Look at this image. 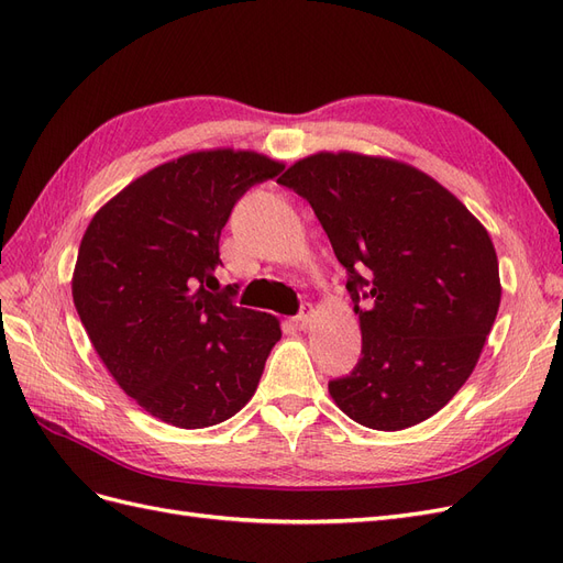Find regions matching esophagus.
Segmentation results:
<instances>
[{
    "instance_id": "1",
    "label": "esophagus",
    "mask_w": 563,
    "mask_h": 563,
    "mask_svg": "<svg viewBox=\"0 0 563 563\" xmlns=\"http://www.w3.org/2000/svg\"><path fill=\"white\" fill-rule=\"evenodd\" d=\"M312 319H314V308L308 302V305H302V312L294 319V323H296V327H298L300 331H308Z\"/></svg>"
}]
</instances>
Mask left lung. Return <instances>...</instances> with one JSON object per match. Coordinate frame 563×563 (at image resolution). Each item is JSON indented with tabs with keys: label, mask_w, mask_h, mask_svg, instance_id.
I'll return each mask as SVG.
<instances>
[{
	"label": "left lung",
	"mask_w": 563,
	"mask_h": 563,
	"mask_svg": "<svg viewBox=\"0 0 563 563\" xmlns=\"http://www.w3.org/2000/svg\"><path fill=\"white\" fill-rule=\"evenodd\" d=\"M277 183L310 201L350 275L362 360L329 383L335 406L383 432L432 418L472 376L500 308L486 228L432 176L389 157L317 152Z\"/></svg>",
	"instance_id": "obj_1"
}]
</instances>
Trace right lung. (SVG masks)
Wrapping results in <instances>:
<instances>
[{
    "mask_svg": "<svg viewBox=\"0 0 563 563\" xmlns=\"http://www.w3.org/2000/svg\"><path fill=\"white\" fill-rule=\"evenodd\" d=\"M282 168L253 150L187 152L129 183L81 236L77 314L117 385L166 424L242 411L282 338L277 317L232 305L234 286L209 291L236 199Z\"/></svg>",
    "mask_w": 563,
    "mask_h": 563,
    "instance_id": "1",
    "label": "right lung"
}]
</instances>
